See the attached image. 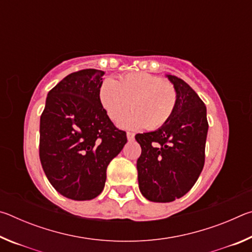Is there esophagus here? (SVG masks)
I'll list each match as a JSON object with an SVG mask.
<instances>
[{"label":"esophagus","mask_w":252,"mask_h":252,"mask_svg":"<svg viewBox=\"0 0 252 252\" xmlns=\"http://www.w3.org/2000/svg\"><path fill=\"white\" fill-rule=\"evenodd\" d=\"M126 138L129 141H133L134 140V133H132V132H126Z\"/></svg>","instance_id":"esophagus-1"}]
</instances>
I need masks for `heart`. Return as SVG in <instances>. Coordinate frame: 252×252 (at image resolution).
<instances>
[{
    "label": "heart",
    "instance_id": "obj_1",
    "mask_svg": "<svg viewBox=\"0 0 252 252\" xmlns=\"http://www.w3.org/2000/svg\"><path fill=\"white\" fill-rule=\"evenodd\" d=\"M102 108L111 121L118 122L129 111L133 112L120 122L126 129L157 130L167 125L177 109L178 92L174 85L159 76L127 73L118 81L105 79L99 89Z\"/></svg>",
    "mask_w": 252,
    "mask_h": 252
}]
</instances>
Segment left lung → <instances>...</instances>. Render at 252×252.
Here are the masks:
<instances>
[{
    "label": "left lung",
    "mask_w": 252,
    "mask_h": 252,
    "mask_svg": "<svg viewBox=\"0 0 252 252\" xmlns=\"http://www.w3.org/2000/svg\"><path fill=\"white\" fill-rule=\"evenodd\" d=\"M167 78L178 92L172 118L156 131L135 135L141 146L139 189L153 202H171L194 186L204 165L209 126L206 105L192 88L174 75Z\"/></svg>",
    "instance_id": "1"
}]
</instances>
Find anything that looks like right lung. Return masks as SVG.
Masks as SVG:
<instances>
[{"label": "right lung", "mask_w": 252, "mask_h": 252, "mask_svg": "<svg viewBox=\"0 0 252 252\" xmlns=\"http://www.w3.org/2000/svg\"><path fill=\"white\" fill-rule=\"evenodd\" d=\"M103 71L85 69L65 76L48 93L40 120V160L51 185L83 201L103 190L106 168L126 143L102 108Z\"/></svg>", "instance_id": "obj_1"}]
</instances>
